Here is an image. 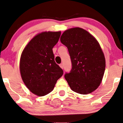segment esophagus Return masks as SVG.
<instances>
[{"instance_id": "esophagus-1", "label": "esophagus", "mask_w": 123, "mask_h": 123, "mask_svg": "<svg viewBox=\"0 0 123 123\" xmlns=\"http://www.w3.org/2000/svg\"><path fill=\"white\" fill-rule=\"evenodd\" d=\"M59 66L60 68H62V69H63V68H64V66H63V64H60V65H59Z\"/></svg>"}]
</instances>
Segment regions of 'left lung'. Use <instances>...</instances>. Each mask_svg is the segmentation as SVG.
<instances>
[{"mask_svg":"<svg viewBox=\"0 0 123 123\" xmlns=\"http://www.w3.org/2000/svg\"><path fill=\"white\" fill-rule=\"evenodd\" d=\"M61 43L67 47L72 69L65 78L72 91L88 94L101 84L106 67L105 55L99 43L91 34L75 27L64 32Z\"/></svg>","mask_w":123,"mask_h":123,"instance_id":"left-lung-1","label":"left lung"}]
</instances>
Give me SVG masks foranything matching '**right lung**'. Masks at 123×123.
I'll return each mask as SVG.
<instances>
[{
    "mask_svg": "<svg viewBox=\"0 0 123 123\" xmlns=\"http://www.w3.org/2000/svg\"><path fill=\"white\" fill-rule=\"evenodd\" d=\"M61 31H43L30 41L21 54L19 70L22 79L32 93L45 96L53 90L63 71L54 61L53 48Z\"/></svg>",
    "mask_w": 123,
    "mask_h": 123,
    "instance_id": "obj_1",
    "label": "right lung"
}]
</instances>
